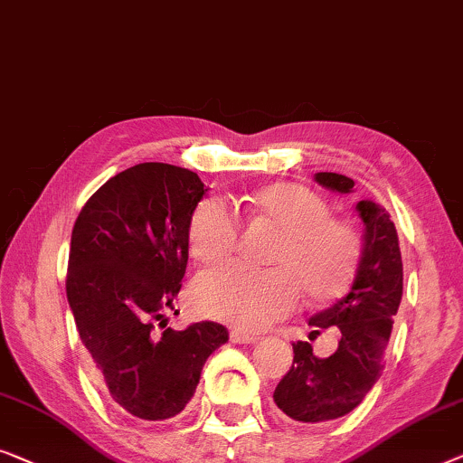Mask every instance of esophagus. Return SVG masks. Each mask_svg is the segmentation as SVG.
Returning a JSON list of instances; mask_svg holds the SVG:
<instances>
[{
    "mask_svg": "<svg viewBox=\"0 0 463 463\" xmlns=\"http://www.w3.org/2000/svg\"><path fill=\"white\" fill-rule=\"evenodd\" d=\"M231 340L237 342V344H253V342L260 340V335L245 334V331H241V329H232L231 331Z\"/></svg>",
    "mask_w": 463,
    "mask_h": 463,
    "instance_id": "34e87169",
    "label": "esophagus"
}]
</instances>
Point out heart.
Masks as SVG:
<instances>
[{
  "instance_id": "b5f03b06",
  "label": "heart",
  "mask_w": 463,
  "mask_h": 463,
  "mask_svg": "<svg viewBox=\"0 0 463 463\" xmlns=\"http://www.w3.org/2000/svg\"><path fill=\"white\" fill-rule=\"evenodd\" d=\"M260 216L283 231L272 262L251 269L231 262L207 269L193 281L191 302L201 315L241 329H264L296 310L302 291L312 302H329L353 281L363 256L361 231L346 218L329 216L317 191L279 182L250 197ZM237 212L222 197H207L188 220V251L201 264L231 256L239 243Z\"/></svg>"
}]
</instances>
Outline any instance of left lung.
Returning <instances> with one entry per match:
<instances>
[{"label":"left lung","mask_w":463,"mask_h":463,"mask_svg":"<svg viewBox=\"0 0 463 463\" xmlns=\"http://www.w3.org/2000/svg\"><path fill=\"white\" fill-rule=\"evenodd\" d=\"M317 182L337 193H350L354 186L353 178L334 172H318ZM356 212L364 243L353 288L308 321L315 329L310 340L323 329H340L337 350L318 359L308 342H294V364L272 396L288 418L304 424L337 420L361 405L382 375L383 350L402 298L399 234L390 213L373 201H359Z\"/></svg>","instance_id":"left-lung-1"}]
</instances>
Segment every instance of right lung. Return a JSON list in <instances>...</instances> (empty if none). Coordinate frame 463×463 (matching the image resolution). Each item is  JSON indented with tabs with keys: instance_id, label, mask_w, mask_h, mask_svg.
<instances>
[{
	"instance_id": "1",
	"label": "right lung",
	"mask_w": 463,
	"mask_h": 463,
	"mask_svg": "<svg viewBox=\"0 0 463 463\" xmlns=\"http://www.w3.org/2000/svg\"><path fill=\"white\" fill-rule=\"evenodd\" d=\"M207 188L191 169L138 164L104 182L71 234L67 298L94 377L140 420L178 415L224 325L165 327L188 262V220Z\"/></svg>"
}]
</instances>
